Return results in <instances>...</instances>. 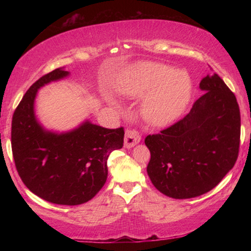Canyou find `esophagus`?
Masks as SVG:
<instances>
[{
  "label": "esophagus",
  "instance_id": "obj_1",
  "mask_svg": "<svg viewBox=\"0 0 251 251\" xmlns=\"http://www.w3.org/2000/svg\"><path fill=\"white\" fill-rule=\"evenodd\" d=\"M141 142V136L137 133V131L127 129L125 133V139H124V146L126 148H130L135 146L136 144Z\"/></svg>",
  "mask_w": 251,
  "mask_h": 251
}]
</instances>
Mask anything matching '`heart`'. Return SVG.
I'll return each mask as SVG.
<instances>
[{
	"instance_id": "1",
	"label": "heart",
	"mask_w": 251,
	"mask_h": 251,
	"mask_svg": "<svg viewBox=\"0 0 251 251\" xmlns=\"http://www.w3.org/2000/svg\"><path fill=\"white\" fill-rule=\"evenodd\" d=\"M129 96H143L142 112L156 126L168 124L184 110L189 100L190 78L182 70H171L164 64L142 63L135 67L129 83L123 88Z\"/></svg>"
}]
</instances>
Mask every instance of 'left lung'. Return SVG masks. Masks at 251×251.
I'll return each mask as SVG.
<instances>
[{
  "instance_id": "left-lung-1",
  "label": "left lung",
  "mask_w": 251,
  "mask_h": 251,
  "mask_svg": "<svg viewBox=\"0 0 251 251\" xmlns=\"http://www.w3.org/2000/svg\"><path fill=\"white\" fill-rule=\"evenodd\" d=\"M206 91L189 114L148 135L147 174L160 193L175 199L198 197L217 186L233 167L240 144V110L236 96L218 74L199 84Z\"/></svg>"
}]
</instances>
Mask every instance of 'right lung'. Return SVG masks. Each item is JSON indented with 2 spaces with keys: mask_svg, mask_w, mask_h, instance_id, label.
I'll return each mask as SVG.
<instances>
[{
  "mask_svg": "<svg viewBox=\"0 0 251 251\" xmlns=\"http://www.w3.org/2000/svg\"><path fill=\"white\" fill-rule=\"evenodd\" d=\"M70 73L56 69L25 93L12 118V152L21 179L36 196L75 206L95 196L107 179V158L124 143V128L108 129L85 122L69 133L45 130L34 114L37 90Z\"/></svg>",
  "mask_w": 251,
  "mask_h": 251,
  "instance_id": "add662e5",
  "label": "right lung"
}]
</instances>
